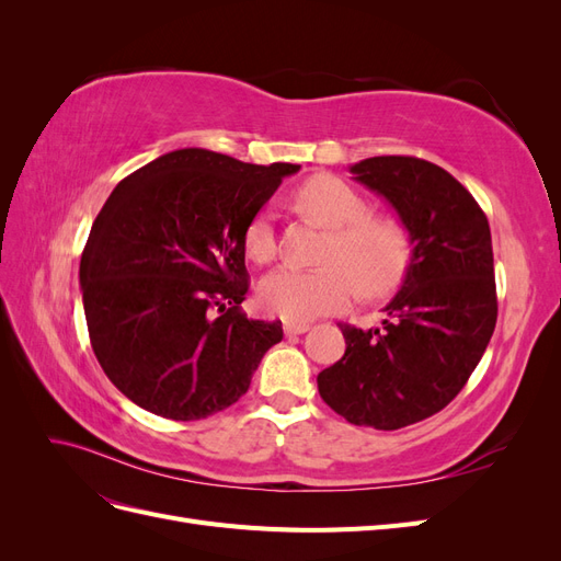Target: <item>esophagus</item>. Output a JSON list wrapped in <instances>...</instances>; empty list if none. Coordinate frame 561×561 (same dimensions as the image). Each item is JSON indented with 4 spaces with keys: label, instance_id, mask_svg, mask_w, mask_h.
<instances>
[{
    "label": "esophagus",
    "instance_id": "1",
    "mask_svg": "<svg viewBox=\"0 0 561 561\" xmlns=\"http://www.w3.org/2000/svg\"><path fill=\"white\" fill-rule=\"evenodd\" d=\"M283 330H285L287 336H297V334L309 332V322H293V320H290V322H285Z\"/></svg>",
    "mask_w": 561,
    "mask_h": 561
}]
</instances>
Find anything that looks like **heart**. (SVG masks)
<instances>
[{"mask_svg":"<svg viewBox=\"0 0 561 561\" xmlns=\"http://www.w3.org/2000/svg\"><path fill=\"white\" fill-rule=\"evenodd\" d=\"M299 208L313 222L330 229L316 268L280 266L257 287L262 309L293 322L342 311L353 297L393 293L412 260V236L388 215H369L367 201L334 175H313L297 190ZM245 250L254 262H268L276 252L271 215L260 213L245 231Z\"/></svg>","mask_w":561,"mask_h":561,"instance_id":"b5f03b06","label":"heart"}]
</instances>
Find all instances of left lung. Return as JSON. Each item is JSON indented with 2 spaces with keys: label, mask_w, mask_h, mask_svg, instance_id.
<instances>
[{
  "label": "left lung",
  "mask_w": 561,
  "mask_h": 561,
  "mask_svg": "<svg viewBox=\"0 0 561 561\" xmlns=\"http://www.w3.org/2000/svg\"><path fill=\"white\" fill-rule=\"evenodd\" d=\"M353 180L383 196L412 236V260L379 328L342 325L346 353L318 375V393L355 426L398 431L437 414L478 367L496 328L486 215L445 168L371 157Z\"/></svg>",
  "instance_id": "obj_1"
}]
</instances>
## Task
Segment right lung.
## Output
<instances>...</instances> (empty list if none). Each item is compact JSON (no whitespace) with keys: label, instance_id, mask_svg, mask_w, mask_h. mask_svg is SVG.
Segmentation results:
<instances>
[{"label":"right lung","instance_id":"add662e5","mask_svg":"<svg viewBox=\"0 0 561 561\" xmlns=\"http://www.w3.org/2000/svg\"><path fill=\"white\" fill-rule=\"evenodd\" d=\"M295 163L168 151L114 186L79 264L91 346L142 410L196 421L250 388L280 320L241 313L245 231Z\"/></svg>","mask_w":561,"mask_h":561}]
</instances>
